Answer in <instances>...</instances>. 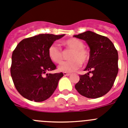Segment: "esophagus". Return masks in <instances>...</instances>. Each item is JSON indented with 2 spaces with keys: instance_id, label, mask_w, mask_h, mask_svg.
I'll use <instances>...</instances> for the list:
<instances>
[{
  "instance_id": "34e87169",
  "label": "esophagus",
  "mask_w": 128,
  "mask_h": 128,
  "mask_svg": "<svg viewBox=\"0 0 128 128\" xmlns=\"http://www.w3.org/2000/svg\"><path fill=\"white\" fill-rule=\"evenodd\" d=\"M63 74H64V76H70V73H69V72H63Z\"/></svg>"
}]
</instances>
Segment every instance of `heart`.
Returning <instances> with one entry per match:
<instances>
[{
	"mask_svg": "<svg viewBox=\"0 0 128 128\" xmlns=\"http://www.w3.org/2000/svg\"><path fill=\"white\" fill-rule=\"evenodd\" d=\"M68 49L72 50L69 58L71 60L62 63L58 70L62 72H72L79 69L82 64H86L90 58L89 52L84 47V42L76 38L70 39L63 42ZM48 56L50 59L56 64L61 63L63 53L61 48L57 44H52L48 48Z\"/></svg>",
	"mask_w": 128,
	"mask_h": 128,
	"instance_id": "b5f03b06",
	"label": "heart"
}]
</instances>
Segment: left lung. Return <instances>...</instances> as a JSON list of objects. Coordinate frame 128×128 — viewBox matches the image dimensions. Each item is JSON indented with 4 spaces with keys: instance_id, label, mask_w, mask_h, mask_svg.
<instances>
[{
    "instance_id": "8db88e82",
    "label": "left lung",
    "mask_w": 128,
    "mask_h": 128,
    "mask_svg": "<svg viewBox=\"0 0 128 128\" xmlns=\"http://www.w3.org/2000/svg\"><path fill=\"white\" fill-rule=\"evenodd\" d=\"M86 41L90 48V58L85 71L80 74L75 88L88 98H98L110 91L118 73V52L108 38L91 32L74 36Z\"/></svg>"
}]
</instances>
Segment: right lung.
<instances>
[{
  "label": "right lung",
  "mask_w": 128,
  "mask_h": 128,
  "mask_svg": "<svg viewBox=\"0 0 128 128\" xmlns=\"http://www.w3.org/2000/svg\"><path fill=\"white\" fill-rule=\"evenodd\" d=\"M62 35L42 34L25 38L12 54L11 74L14 85L23 97L41 102L52 95L62 72L44 74L56 69L48 56V48Z\"/></svg>",
  "instance_id": "obj_1"
}]
</instances>
